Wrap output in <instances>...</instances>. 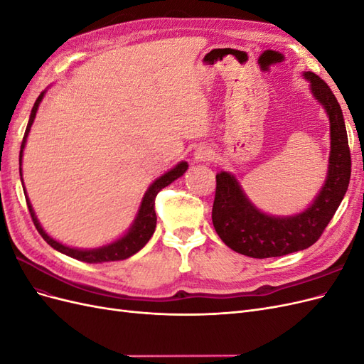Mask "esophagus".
Returning a JSON list of instances; mask_svg holds the SVG:
<instances>
[{
    "instance_id": "obj_1",
    "label": "esophagus",
    "mask_w": 364,
    "mask_h": 364,
    "mask_svg": "<svg viewBox=\"0 0 364 364\" xmlns=\"http://www.w3.org/2000/svg\"><path fill=\"white\" fill-rule=\"evenodd\" d=\"M193 159H194L196 162L211 161V159H214V150H213L211 147H209V146H206V144H202V146H199V147H197V149L194 150Z\"/></svg>"
}]
</instances>
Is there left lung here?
<instances>
[{"mask_svg":"<svg viewBox=\"0 0 364 364\" xmlns=\"http://www.w3.org/2000/svg\"><path fill=\"white\" fill-rule=\"evenodd\" d=\"M310 92L329 119L328 171L321 191L304 211L293 215H272L252 203L232 173H217L213 225L223 243L250 258L289 255L310 247L331 222L346 194L350 178V153L343 114L329 86L311 71L302 74Z\"/></svg>","mask_w":364,"mask_h":364,"instance_id":"8db88e82","label":"left lung"}]
</instances>
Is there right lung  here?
I'll return each instance as SVG.
<instances>
[{"instance_id": "obj_1", "label": "right lung", "mask_w": 364, "mask_h": 364, "mask_svg": "<svg viewBox=\"0 0 364 364\" xmlns=\"http://www.w3.org/2000/svg\"><path fill=\"white\" fill-rule=\"evenodd\" d=\"M47 90L41 92V95L38 97V100L35 102V106L31 109V114L28 118V124L26 129V134L23 138V144H21V151H19V176H21V182L24 185L23 181V155H24V149H26V142H27V136L30 134V129L33 121L36 118V112L39 109L41 102L43 100V97H46ZM188 170V162L181 161L178 165H174L173 168H170L167 173H164L162 176L156 181H153L147 191L144 193L138 208V213L134 218V222H132L130 228L126 230V232L121 235L119 238L111 241V243L103 245V246H98L94 249H79V247H71L67 245H62L60 241L54 240L53 237H50L46 230H43L42 225L39 223V220L35 214V209H33L30 199L27 196L26 191V186L24 188V194H26V200H27V206H28V211L31 215L33 223H35L38 232L42 235V238L47 241V243L56 249L58 252L63 253V255H68L74 259H79L83 262H90V264H97V262H109V261H121V259H126L132 255H135L136 252H139L142 247L147 245V241L151 238L153 232H155V228H156V213H155V197L156 194L165 188V186H168L171 182H174L176 179H179L181 176H183V173Z\"/></svg>"}]
</instances>
